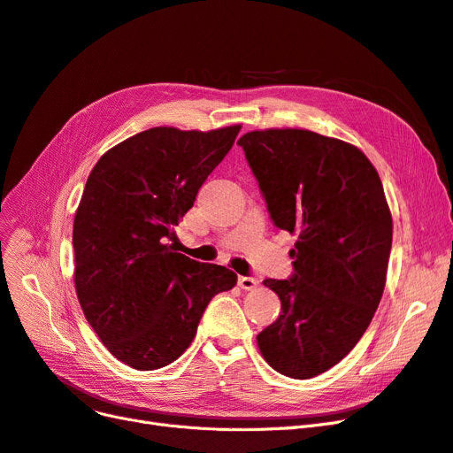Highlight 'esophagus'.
<instances>
[{"label": "esophagus", "instance_id": "34e87169", "mask_svg": "<svg viewBox=\"0 0 453 453\" xmlns=\"http://www.w3.org/2000/svg\"><path fill=\"white\" fill-rule=\"evenodd\" d=\"M239 287L242 290H253V288L259 287V281L255 278H239Z\"/></svg>", "mask_w": 453, "mask_h": 453}]
</instances>
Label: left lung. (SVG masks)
Segmentation results:
<instances>
[{"label":"left lung","mask_w":453,"mask_h":453,"mask_svg":"<svg viewBox=\"0 0 453 453\" xmlns=\"http://www.w3.org/2000/svg\"><path fill=\"white\" fill-rule=\"evenodd\" d=\"M273 224L296 234L294 275L266 280L281 314L257 335L265 361L309 380L363 337L387 281L392 216L378 170L349 142L309 129L242 134Z\"/></svg>","instance_id":"obj_1"}]
</instances>
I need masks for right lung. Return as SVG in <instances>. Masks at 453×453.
Returning <instances> with one entry per match:
<instances>
[{"instance_id":"1","label":"right lung","mask_w":453,"mask_h":453,"mask_svg":"<svg viewBox=\"0 0 453 453\" xmlns=\"http://www.w3.org/2000/svg\"><path fill=\"white\" fill-rule=\"evenodd\" d=\"M241 127H151L105 151L88 175L73 219L75 292L96 335L131 368L173 363L214 294L237 285L229 268L166 241Z\"/></svg>"}]
</instances>
